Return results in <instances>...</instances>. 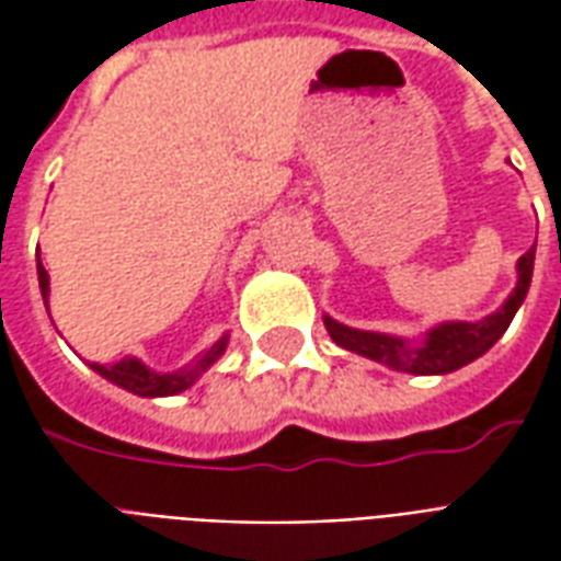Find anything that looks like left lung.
Here are the masks:
<instances>
[{
  "label": "left lung",
  "mask_w": 561,
  "mask_h": 561,
  "mask_svg": "<svg viewBox=\"0 0 561 561\" xmlns=\"http://www.w3.org/2000/svg\"><path fill=\"white\" fill-rule=\"evenodd\" d=\"M531 270H535V245L517 261V285L495 312L481 321H442L426 330L421 340L348 328L330 316H324V328L340 348L385 364L388 369L409 373V376H447V373H457L459 366L478 360L502 340V333L514 321L517 309L529 294Z\"/></svg>",
  "instance_id": "left-lung-1"
}]
</instances>
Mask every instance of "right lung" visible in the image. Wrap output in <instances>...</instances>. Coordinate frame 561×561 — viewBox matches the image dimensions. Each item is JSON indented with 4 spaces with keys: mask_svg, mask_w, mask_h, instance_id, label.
I'll use <instances>...</instances> for the list:
<instances>
[{
    "mask_svg": "<svg viewBox=\"0 0 561 561\" xmlns=\"http://www.w3.org/2000/svg\"><path fill=\"white\" fill-rule=\"evenodd\" d=\"M38 285H42V297L44 306L50 300V276H47V270L38 261ZM50 312V309H47ZM228 340H231V333H221L219 340L213 342L209 348L192 357L188 364L180 366V369H173V373H159V369H149L144 360L138 357H123V360H116V364H90L92 373H99L102 378H107L111 385L116 388L128 390V393H138V397H149V400H156V397H176V393H183L195 385L197 378L207 373L209 366L219 360L225 348H228Z\"/></svg>",
    "mask_w": 561,
    "mask_h": 561,
    "instance_id": "1",
    "label": "right lung"
}]
</instances>
